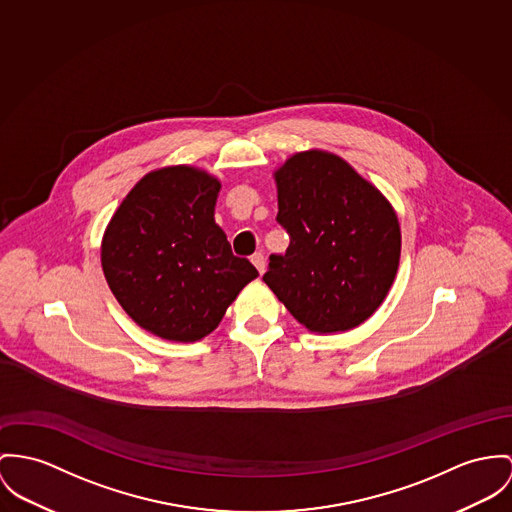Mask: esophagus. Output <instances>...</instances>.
I'll return each mask as SVG.
<instances>
[{
	"instance_id": "esophagus-1",
	"label": "esophagus",
	"mask_w": 512,
	"mask_h": 512,
	"mask_svg": "<svg viewBox=\"0 0 512 512\" xmlns=\"http://www.w3.org/2000/svg\"><path fill=\"white\" fill-rule=\"evenodd\" d=\"M251 263L255 265V269L259 271V275L265 273V267H267V261H265V255L263 253H255L251 255Z\"/></svg>"
}]
</instances>
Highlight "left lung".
<instances>
[{
  "label": "left lung",
  "instance_id": "obj_1",
  "mask_svg": "<svg viewBox=\"0 0 512 512\" xmlns=\"http://www.w3.org/2000/svg\"><path fill=\"white\" fill-rule=\"evenodd\" d=\"M276 222L290 236L263 280L302 325L337 333L378 310L394 282L401 234L390 202L327 152H302L275 173Z\"/></svg>",
  "mask_w": 512,
  "mask_h": 512
}]
</instances>
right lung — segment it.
I'll list each match as a JSON object with an SVG mask.
<instances>
[{
	"instance_id": "obj_1",
	"label": "right lung",
	"mask_w": 512,
	"mask_h": 512,
	"mask_svg": "<svg viewBox=\"0 0 512 512\" xmlns=\"http://www.w3.org/2000/svg\"><path fill=\"white\" fill-rule=\"evenodd\" d=\"M218 193L204 171L165 167L126 195L107 226L105 278L124 312L161 339H202L259 275L214 222Z\"/></svg>"
}]
</instances>
